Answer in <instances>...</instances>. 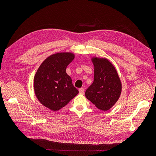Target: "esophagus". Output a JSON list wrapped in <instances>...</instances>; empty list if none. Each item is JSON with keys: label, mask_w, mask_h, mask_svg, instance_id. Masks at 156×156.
Wrapping results in <instances>:
<instances>
[{"label": "esophagus", "mask_w": 156, "mask_h": 156, "mask_svg": "<svg viewBox=\"0 0 156 156\" xmlns=\"http://www.w3.org/2000/svg\"><path fill=\"white\" fill-rule=\"evenodd\" d=\"M79 93L80 94H84V89L83 87L79 89Z\"/></svg>", "instance_id": "esophagus-1"}]
</instances>
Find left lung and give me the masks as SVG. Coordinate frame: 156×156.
I'll use <instances>...</instances> for the list:
<instances>
[{
  "label": "left lung",
  "instance_id": "8db88e82",
  "mask_svg": "<svg viewBox=\"0 0 156 156\" xmlns=\"http://www.w3.org/2000/svg\"><path fill=\"white\" fill-rule=\"evenodd\" d=\"M94 66V81L86 92V98L97 108L107 110L118 101L122 91V84L114 66L106 58H92Z\"/></svg>",
  "mask_w": 156,
  "mask_h": 156
}]
</instances>
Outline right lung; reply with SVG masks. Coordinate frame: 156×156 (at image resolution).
<instances>
[{
    "mask_svg": "<svg viewBox=\"0 0 156 156\" xmlns=\"http://www.w3.org/2000/svg\"><path fill=\"white\" fill-rule=\"evenodd\" d=\"M70 52H61L48 57L40 65L34 78V90L39 101L52 111L67 104L78 94L66 69L74 59Z\"/></svg>",
    "mask_w": 156,
    "mask_h": 156,
    "instance_id": "obj_1",
    "label": "right lung"
}]
</instances>
